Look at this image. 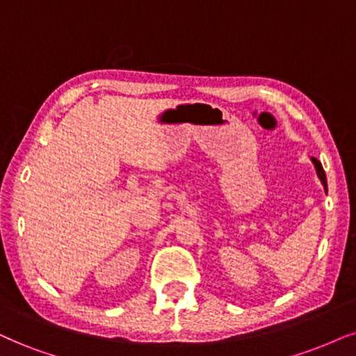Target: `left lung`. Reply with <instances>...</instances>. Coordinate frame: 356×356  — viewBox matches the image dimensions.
Listing matches in <instances>:
<instances>
[{"label":"left lung","mask_w":356,"mask_h":356,"mask_svg":"<svg viewBox=\"0 0 356 356\" xmlns=\"http://www.w3.org/2000/svg\"><path fill=\"white\" fill-rule=\"evenodd\" d=\"M310 160H312V163H314V166H315V171H317V177H318V179H320V183H322V186H323V190H325V193H327V177H325V171H323V166H322V163H320V161L317 160V158H310Z\"/></svg>","instance_id":"left-lung-1"}]
</instances>
